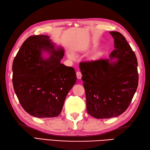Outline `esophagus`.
<instances>
[{
  "mask_svg": "<svg viewBox=\"0 0 150 150\" xmlns=\"http://www.w3.org/2000/svg\"><path fill=\"white\" fill-rule=\"evenodd\" d=\"M76 77H77V79H80L82 78V74H81V72L80 71H77L76 73Z\"/></svg>",
  "mask_w": 150,
  "mask_h": 150,
  "instance_id": "1",
  "label": "esophagus"
}]
</instances>
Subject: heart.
<instances>
[{
    "mask_svg": "<svg viewBox=\"0 0 150 150\" xmlns=\"http://www.w3.org/2000/svg\"><path fill=\"white\" fill-rule=\"evenodd\" d=\"M68 57H69V58H70V59H75L74 55L73 54H71V53H68ZM98 56H95L92 57L91 59H93V60H96V59H98Z\"/></svg>",
    "mask_w": 150,
    "mask_h": 150,
    "instance_id": "obj_1",
    "label": "heart"
}]
</instances>
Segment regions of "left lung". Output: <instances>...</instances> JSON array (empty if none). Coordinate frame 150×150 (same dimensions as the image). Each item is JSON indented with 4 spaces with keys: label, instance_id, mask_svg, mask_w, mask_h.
Masks as SVG:
<instances>
[{
    "label": "left lung",
    "instance_id": "left-lung-1",
    "mask_svg": "<svg viewBox=\"0 0 150 150\" xmlns=\"http://www.w3.org/2000/svg\"><path fill=\"white\" fill-rule=\"evenodd\" d=\"M110 33L115 44L110 59L82 62L79 66L83 75L87 112L96 118L122 114L129 107L138 86L135 53L122 34Z\"/></svg>",
    "mask_w": 150,
    "mask_h": 150
}]
</instances>
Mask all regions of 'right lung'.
<instances>
[{
	"mask_svg": "<svg viewBox=\"0 0 150 150\" xmlns=\"http://www.w3.org/2000/svg\"><path fill=\"white\" fill-rule=\"evenodd\" d=\"M44 52L50 55L49 59L43 58ZM64 54L49 36L38 35L29 37L14 57V90L30 115L52 118L62 111L65 98L76 80L74 68L60 63Z\"/></svg>",
	"mask_w": 150,
	"mask_h": 150,
	"instance_id": "1",
	"label": "right lung"
}]
</instances>
